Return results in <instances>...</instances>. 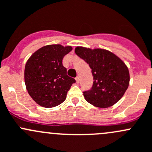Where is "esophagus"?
<instances>
[{"instance_id": "1", "label": "esophagus", "mask_w": 152, "mask_h": 152, "mask_svg": "<svg viewBox=\"0 0 152 152\" xmlns=\"http://www.w3.org/2000/svg\"><path fill=\"white\" fill-rule=\"evenodd\" d=\"M75 80H76V82L77 83H79V81H80V79H79V77H77L75 78Z\"/></svg>"}]
</instances>
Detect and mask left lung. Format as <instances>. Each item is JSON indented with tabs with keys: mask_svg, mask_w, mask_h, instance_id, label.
I'll return each instance as SVG.
<instances>
[{
	"mask_svg": "<svg viewBox=\"0 0 152 152\" xmlns=\"http://www.w3.org/2000/svg\"><path fill=\"white\" fill-rule=\"evenodd\" d=\"M75 52L87 62L94 76L93 86L83 92L88 103L100 108H107L118 102L129 84L128 67L119 57L101 48L77 47Z\"/></svg>",
	"mask_w": 152,
	"mask_h": 152,
	"instance_id": "left-lung-1",
	"label": "left lung"
}]
</instances>
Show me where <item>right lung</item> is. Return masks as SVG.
Here are the masks:
<instances>
[{
	"instance_id": "add662e5",
	"label": "right lung",
	"mask_w": 152,
	"mask_h": 152,
	"mask_svg": "<svg viewBox=\"0 0 152 152\" xmlns=\"http://www.w3.org/2000/svg\"><path fill=\"white\" fill-rule=\"evenodd\" d=\"M72 46L49 45L37 50L28 59L24 78L26 89L34 101L44 107L61 104L75 80L66 75L62 60Z\"/></svg>"
}]
</instances>
